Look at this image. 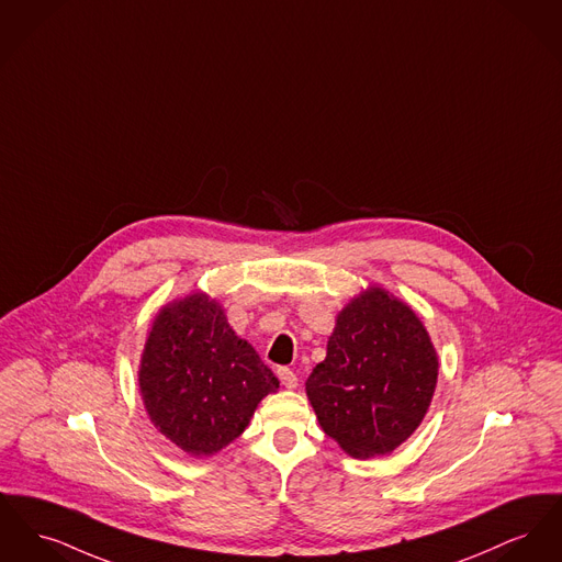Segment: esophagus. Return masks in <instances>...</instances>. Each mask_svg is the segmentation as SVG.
I'll list each match as a JSON object with an SVG mask.
<instances>
[{
    "label": "esophagus",
    "mask_w": 562,
    "mask_h": 562,
    "mask_svg": "<svg viewBox=\"0 0 562 562\" xmlns=\"http://www.w3.org/2000/svg\"><path fill=\"white\" fill-rule=\"evenodd\" d=\"M278 378H280V382H282L286 389H297L299 380L293 369H289V367H280V369H278Z\"/></svg>",
    "instance_id": "34e87169"
}]
</instances>
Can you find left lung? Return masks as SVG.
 I'll return each mask as SVG.
<instances>
[{
    "label": "left lung",
    "mask_w": 562,
    "mask_h": 562,
    "mask_svg": "<svg viewBox=\"0 0 562 562\" xmlns=\"http://www.w3.org/2000/svg\"><path fill=\"white\" fill-rule=\"evenodd\" d=\"M439 359L418 314L373 284L335 318L327 357L305 382L321 429L355 457L391 454L429 412Z\"/></svg>",
    "instance_id": "8db88e82"
}]
</instances>
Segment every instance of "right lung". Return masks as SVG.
Masks as SVG:
<instances>
[{
    "label": "right lung",
    "instance_id": "add662e5",
    "mask_svg": "<svg viewBox=\"0 0 562 562\" xmlns=\"http://www.w3.org/2000/svg\"><path fill=\"white\" fill-rule=\"evenodd\" d=\"M137 384L155 429L195 459L227 448L280 389L257 350L235 335L223 305L203 291L159 310Z\"/></svg>",
    "mask_w": 562,
    "mask_h": 562
}]
</instances>
